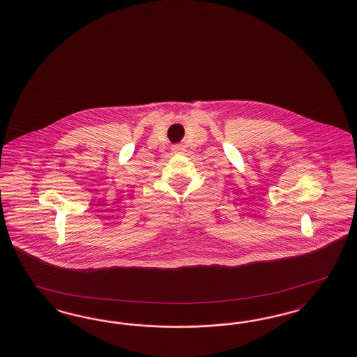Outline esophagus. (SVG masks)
<instances>
[{"label": "esophagus", "mask_w": 357, "mask_h": 357, "mask_svg": "<svg viewBox=\"0 0 357 357\" xmlns=\"http://www.w3.org/2000/svg\"><path fill=\"white\" fill-rule=\"evenodd\" d=\"M172 150H174V153H181V151H183V147L182 146H175Z\"/></svg>", "instance_id": "obj_1"}]
</instances>
